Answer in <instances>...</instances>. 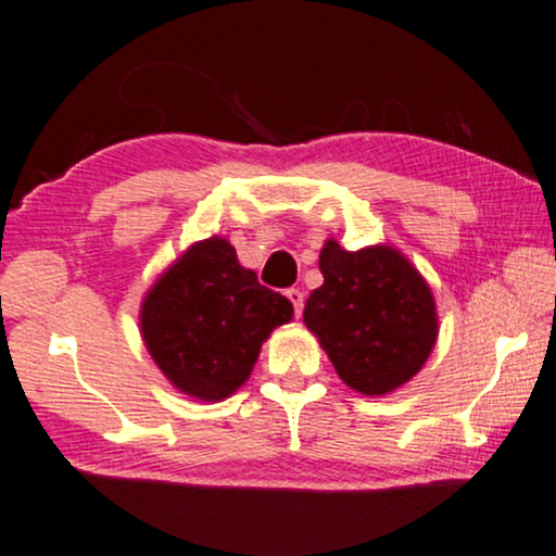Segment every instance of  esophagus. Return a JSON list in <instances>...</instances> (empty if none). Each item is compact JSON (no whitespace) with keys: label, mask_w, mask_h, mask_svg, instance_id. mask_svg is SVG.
Returning <instances> with one entry per match:
<instances>
[{"label":"esophagus","mask_w":556,"mask_h":556,"mask_svg":"<svg viewBox=\"0 0 556 556\" xmlns=\"http://www.w3.org/2000/svg\"><path fill=\"white\" fill-rule=\"evenodd\" d=\"M285 295H287V300H290V303H292V307H295V316L300 318V313H303V303H305L303 292H300L298 287H292V290H287Z\"/></svg>","instance_id":"1"}]
</instances>
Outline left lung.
<instances>
[{"label": "left lung", "instance_id": "1", "mask_svg": "<svg viewBox=\"0 0 556 556\" xmlns=\"http://www.w3.org/2000/svg\"><path fill=\"white\" fill-rule=\"evenodd\" d=\"M324 285L303 320L339 378L365 396H386L422 370L438 342L430 285L393 245L344 251L329 238L318 256Z\"/></svg>", "mask_w": 556, "mask_h": 556}]
</instances>
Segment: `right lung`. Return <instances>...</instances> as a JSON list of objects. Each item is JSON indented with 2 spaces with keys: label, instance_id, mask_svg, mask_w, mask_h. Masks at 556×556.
Segmentation results:
<instances>
[{
  "label": "right lung",
  "instance_id": "1",
  "mask_svg": "<svg viewBox=\"0 0 556 556\" xmlns=\"http://www.w3.org/2000/svg\"><path fill=\"white\" fill-rule=\"evenodd\" d=\"M292 313L290 300L240 266L230 240L212 236L189 245L147 290L139 331L173 388L223 401L251 378L261 344Z\"/></svg>",
  "mask_w": 556,
  "mask_h": 556
}]
</instances>
